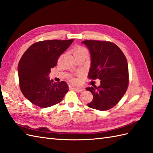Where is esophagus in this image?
<instances>
[{"instance_id": "34e87169", "label": "esophagus", "mask_w": 153, "mask_h": 153, "mask_svg": "<svg viewBox=\"0 0 153 153\" xmlns=\"http://www.w3.org/2000/svg\"><path fill=\"white\" fill-rule=\"evenodd\" d=\"M73 90H74V91H76V92H81L84 89L82 88H76V87H73Z\"/></svg>"}]
</instances>
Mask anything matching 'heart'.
<instances>
[{
    "mask_svg": "<svg viewBox=\"0 0 153 153\" xmlns=\"http://www.w3.org/2000/svg\"><path fill=\"white\" fill-rule=\"evenodd\" d=\"M82 50H86V49L84 48H82V47H79V48H78L76 49L75 52L79 51H82Z\"/></svg>",
    "mask_w": 153,
    "mask_h": 153,
    "instance_id": "b5f03b06",
    "label": "heart"
}]
</instances>
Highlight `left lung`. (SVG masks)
I'll return each instance as SVG.
<instances>
[{"label": "left lung", "mask_w": 153, "mask_h": 153, "mask_svg": "<svg viewBox=\"0 0 153 153\" xmlns=\"http://www.w3.org/2000/svg\"><path fill=\"white\" fill-rule=\"evenodd\" d=\"M88 48L91 65L88 77L100 80V85L88 87L93 95L87 105L95 110L105 111L115 106L127 89L129 83L128 64L119 47L109 42L85 40L82 42Z\"/></svg>", "instance_id": "1"}]
</instances>
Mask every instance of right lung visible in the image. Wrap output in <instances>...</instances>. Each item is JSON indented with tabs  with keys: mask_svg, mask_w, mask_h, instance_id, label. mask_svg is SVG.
I'll return each instance as SVG.
<instances>
[{
	"mask_svg": "<svg viewBox=\"0 0 153 153\" xmlns=\"http://www.w3.org/2000/svg\"><path fill=\"white\" fill-rule=\"evenodd\" d=\"M74 39L46 40L31 45L22 56L18 66L20 88L33 104L41 108L60 102L68 92L65 81L55 82L49 74L57 59Z\"/></svg>",
	"mask_w": 153,
	"mask_h": 153,
	"instance_id": "add662e5",
	"label": "right lung"
}]
</instances>
